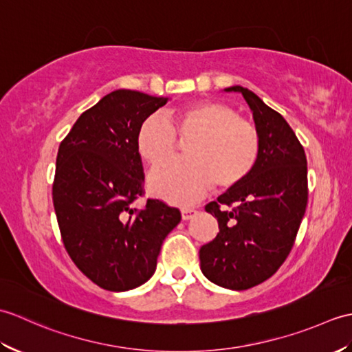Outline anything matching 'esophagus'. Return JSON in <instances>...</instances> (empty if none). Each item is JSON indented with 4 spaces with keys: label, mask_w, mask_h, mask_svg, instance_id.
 Returning a JSON list of instances; mask_svg holds the SVG:
<instances>
[{
    "label": "esophagus",
    "mask_w": 352,
    "mask_h": 352,
    "mask_svg": "<svg viewBox=\"0 0 352 352\" xmlns=\"http://www.w3.org/2000/svg\"><path fill=\"white\" fill-rule=\"evenodd\" d=\"M197 213V210L195 208H192V207H184V208H182V218L184 219V221H188V219H190L193 214Z\"/></svg>",
    "instance_id": "esophagus-1"
}]
</instances>
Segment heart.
Listing matches in <instances>:
<instances>
[{"mask_svg":"<svg viewBox=\"0 0 352 352\" xmlns=\"http://www.w3.org/2000/svg\"><path fill=\"white\" fill-rule=\"evenodd\" d=\"M188 144V160H172L149 175V190L174 204H189L212 188L226 190L251 175L260 159L256 126L227 104L199 101L166 116L153 115L140 124L138 151L146 163L159 164Z\"/></svg>","mask_w":352,"mask_h":352,"instance_id":"heart-1","label":"heart"}]
</instances>
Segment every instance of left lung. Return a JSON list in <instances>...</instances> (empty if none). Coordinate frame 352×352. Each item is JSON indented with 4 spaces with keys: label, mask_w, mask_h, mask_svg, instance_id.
<instances>
[{
    "label": "left lung",
    "mask_w": 352,
    "mask_h": 352,
    "mask_svg": "<svg viewBox=\"0 0 352 352\" xmlns=\"http://www.w3.org/2000/svg\"><path fill=\"white\" fill-rule=\"evenodd\" d=\"M261 139L251 175L206 206L219 223L201 246V271L218 286L245 290L272 276L295 243L307 206V159L295 131L278 111L242 86Z\"/></svg>",
    "instance_id": "obj_1"
}]
</instances>
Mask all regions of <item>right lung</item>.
I'll return each instance as SVG.
<instances>
[{
	"label": "right lung",
	"mask_w": 352,
	"mask_h": 352,
	"mask_svg": "<svg viewBox=\"0 0 352 352\" xmlns=\"http://www.w3.org/2000/svg\"><path fill=\"white\" fill-rule=\"evenodd\" d=\"M168 98L119 89L81 113L60 146L52 203L71 260L96 286L124 292L151 278L177 207L145 197L136 136Z\"/></svg>",
	"instance_id": "obj_1"
}]
</instances>
